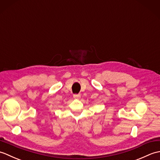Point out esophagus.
<instances>
[{"label":"esophagus","instance_id":"obj_1","mask_svg":"<svg viewBox=\"0 0 160 160\" xmlns=\"http://www.w3.org/2000/svg\"><path fill=\"white\" fill-rule=\"evenodd\" d=\"M81 98V96L80 94H75L73 95V98H75V99H80V98Z\"/></svg>","mask_w":160,"mask_h":160}]
</instances>
